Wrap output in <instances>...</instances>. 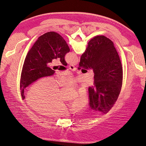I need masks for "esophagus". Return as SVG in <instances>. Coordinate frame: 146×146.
I'll list each match as a JSON object with an SVG mask.
<instances>
[{"label":"esophagus","mask_w":146,"mask_h":146,"mask_svg":"<svg viewBox=\"0 0 146 146\" xmlns=\"http://www.w3.org/2000/svg\"><path fill=\"white\" fill-rule=\"evenodd\" d=\"M69 69H70L72 70H76V68L75 67V66H73V65H69Z\"/></svg>","instance_id":"1"}]
</instances>
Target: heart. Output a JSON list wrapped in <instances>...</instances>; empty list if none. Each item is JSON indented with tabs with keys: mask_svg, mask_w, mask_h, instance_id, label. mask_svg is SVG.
<instances>
[{
	"mask_svg": "<svg viewBox=\"0 0 146 146\" xmlns=\"http://www.w3.org/2000/svg\"><path fill=\"white\" fill-rule=\"evenodd\" d=\"M76 81L71 77H62L58 80L60 86L73 87ZM61 90L54 78H42L33 85L27 95L28 104L37 111L45 115L58 116L67 114L69 111L79 112L88 104L85 92H80L75 98L72 105L60 98Z\"/></svg>",
	"mask_w": 146,
	"mask_h": 146,
	"instance_id": "obj_1",
	"label": "heart"
}]
</instances>
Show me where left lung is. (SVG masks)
Returning a JSON list of instances; mask_svg holds the SVG:
<instances>
[{"label": "left lung", "instance_id": "1", "mask_svg": "<svg viewBox=\"0 0 146 146\" xmlns=\"http://www.w3.org/2000/svg\"><path fill=\"white\" fill-rule=\"evenodd\" d=\"M69 51L66 41L56 32H47L38 38L28 52L22 69L20 90L23 100L25 88L39 78L51 76L55 73V70L48 66L53 59L59 58L61 63L67 66L64 56Z\"/></svg>", "mask_w": 146, "mask_h": 146}]
</instances>
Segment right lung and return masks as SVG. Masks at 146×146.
<instances>
[{"instance_id": "obj_1", "label": "right lung", "mask_w": 146, "mask_h": 146, "mask_svg": "<svg viewBox=\"0 0 146 146\" xmlns=\"http://www.w3.org/2000/svg\"><path fill=\"white\" fill-rule=\"evenodd\" d=\"M92 69L94 85L89 87L91 110L107 113L116 102L122 84V67L113 42L103 35L89 41L81 56L78 69Z\"/></svg>"}]
</instances>
